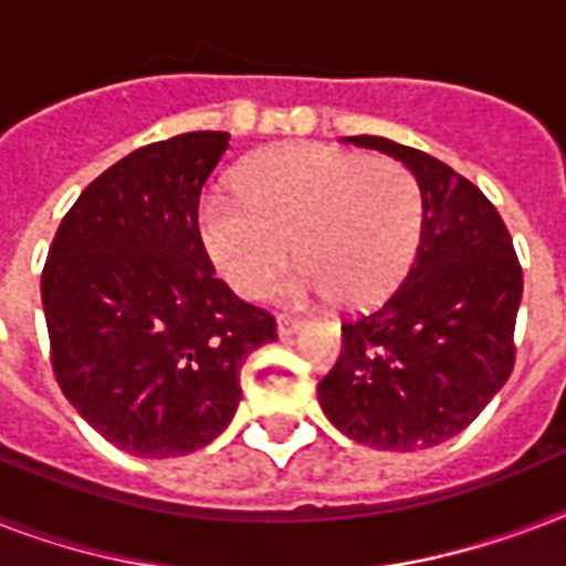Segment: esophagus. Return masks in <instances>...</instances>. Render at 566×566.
Instances as JSON below:
<instances>
[{
    "mask_svg": "<svg viewBox=\"0 0 566 566\" xmlns=\"http://www.w3.org/2000/svg\"><path fill=\"white\" fill-rule=\"evenodd\" d=\"M300 326H302V319L291 317V314H279V317H275V328H279V337L293 335V332H296Z\"/></svg>",
    "mask_w": 566,
    "mask_h": 566,
    "instance_id": "1",
    "label": "esophagus"
}]
</instances>
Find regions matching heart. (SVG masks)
<instances>
[{"label":"heart","instance_id":"1","mask_svg":"<svg viewBox=\"0 0 566 566\" xmlns=\"http://www.w3.org/2000/svg\"><path fill=\"white\" fill-rule=\"evenodd\" d=\"M238 193L205 196L196 211L202 247L231 291L258 300L293 252L287 300L335 296L367 308L396 291L422 238V193L394 158L326 144H287L249 158Z\"/></svg>","mask_w":566,"mask_h":566}]
</instances>
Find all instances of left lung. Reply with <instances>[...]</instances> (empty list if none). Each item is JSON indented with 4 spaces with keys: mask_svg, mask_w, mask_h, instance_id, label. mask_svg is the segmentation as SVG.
I'll use <instances>...</instances> for the list:
<instances>
[{
    "mask_svg": "<svg viewBox=\"0 0 566 566\" xmlns=\"http://www.w3.org/2000/svg\"><path fill=\"white\" fill-rule=\"evenodd\" d=\"M346 140L413 172L422 238L399 287L344 319V349L317 396L346 438L413 452L464 431L509 381L523 266L500 211L461 172L387 137Z\"/></svg>",
    "mask_w": 566,
    "mask_h": 566,
    "instance_id": "1",
    "label": "left lung"
}]
</instances>
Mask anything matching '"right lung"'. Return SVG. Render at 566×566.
I'll return each mask as SVG.
<instances>
[{
    "label": "right lung",
    "instance_id": "obj_1",
    "mask_svg": "<svg viewBox=\"0 0 566 566\" xmlns=\"http://www.w3.org/2000/svg\"><path fill=\"white\" fill-rule=\"evenodd\" d=\"M226 132L140 146L64 213L40 275L57 387L128 455H188L240 402V367L275 340L270 311L213 275L196 211Z\"/></svg>",
    "mask_w": 566,
    "mask_h": 566
}]
</instances>
